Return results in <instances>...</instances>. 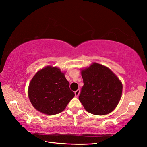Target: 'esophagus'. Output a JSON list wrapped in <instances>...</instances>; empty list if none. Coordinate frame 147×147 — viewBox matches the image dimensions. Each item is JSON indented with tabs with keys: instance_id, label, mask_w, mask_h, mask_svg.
I'll return each instance as SVG.
<instances>
[{
	"instance_id": "34e87169",
	"label": "esophagus",
	"mask_w": 147,
	"mask_h": 147,
	"mask_svg": "<svg viewBox=\"0 0 147 147\" xmlns=\"http://www.w3.org/2000/svg\"><path fill=\"white\" fill-rule=\"evenodd\" d=\"M79 94H80V90L79 89H77V90L74 92V94H75V96H78V95H79Z\"/></svg>"
}]
</instances>
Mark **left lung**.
<instances>
[{
	"mask_svg": "<svg viewBox=\"0 0 147 147\" xmlns=\"http://www.w3.org/2000/svg\"><path fill=\"white\" fill-rule=\"evenodd\" d=\"M84 86L79 100L84 108L94 115L112 111L120 100L123 85L110 69L94 63L82 71Z\"/></svg>",
	"mask_w": 147,
	"mask_h": 147,
	"instance_id": "1",
	"label": "left lung"
}]
</instances>
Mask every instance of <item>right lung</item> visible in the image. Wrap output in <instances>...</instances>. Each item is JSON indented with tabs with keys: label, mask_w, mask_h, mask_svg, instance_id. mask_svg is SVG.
I'll return each mask as SVG.
<instances>
[{
	"label": "right lung",
	"mask_w": 147,
	"mask_h": 147,
	"mask_svg": "<svg viewBox=\"0 0 147 147\" xmlns=\"http://www.w3.org/2000/svg\"><path fill=\"white\" fill-rule=\"evenodd\" d=\"M28 96L37 110L55 115L64 110L74 93L60 69L48 66L39 71L32 79Z\"/></svg>",
	"instance_id": "obj_1"
}]
</instances>
